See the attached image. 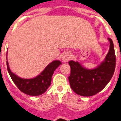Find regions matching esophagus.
Here are the masks:
<instances>
[{
  "label": "esophagus",
  "mask_w": 121,
  "mask_h": 121,
  "mask_svg": "<svg viewBox=\"0 0 121 121\" xmlns=\"http://www.w3.org/2000/svg\"><path fill=\"white\" fill-rule=\"evenodd\" d=\"M70 58H71V55L68 52H67L64 54V56H63V60L64 62H68L70 59Z\"/></svg>",
  "instance_id": "34e87169"
}]
</instances>
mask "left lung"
Segmentation results:
<instances>
[{"instance_id":"8db88e82","label":"left lung","mask_w":121,"mask_h":121,"mask_svg":"<svg viewBox=\"0 0 121 121\" xmlns=\"http://www.w3.org/2000/svg\"><path fill=\"white\" fill-rule=\"evenodd\" d=\"M108 39L110 43V50L104 61L97 68L87 70L78 62H68L71 67L68 80L71 89L78 95L93 96L103 90L112 79L116 67V56L113 41Z\"/></svg>"}]
</instances>
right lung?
Here are the masks:
<instances>
[{
  "label": "right lung",
  "mask_w": 121,
  "mask_h": 121,
  "mask_svg": "<svg viewBox=\"0 0 121 121\" xmlns=\"http://www.w3.org/2000/svg\"><path fill=\"white\" fill-rule=\"evenodd\" d=\"M60 64L61 62L59 60H54L50 63L37 77L33 79H25L11 72L8 66V61H6L7 70L15 85L21 91L33 96H37L45 92L51 84L53 73Z\"/></svg>",
  "instance_id": "1"
}]
</instances>
